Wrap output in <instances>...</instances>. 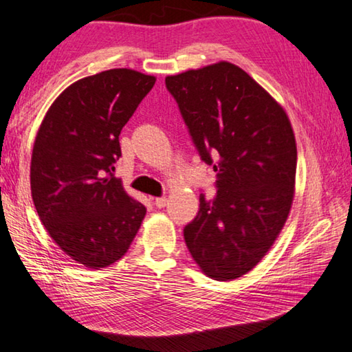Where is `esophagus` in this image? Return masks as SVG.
<instances>
[{
    "instance_id": "1",
    "label": "esophagus",
    "mask_w": 352,
    "mask_h": 352,
    "mask_svg": "<svg viewBox=\"0 0 352 352\" xmlns=\"http://www.w3.org/2000/svg\"><path fill=\"white\" fill-rule=\"evenodd\" d=\"M154 204H155V207H157V209H164V207L168 204V199H166L165 197H160V198H155L154 199Z\"/></svg>"
}]
</instances>
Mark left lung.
Returning a JSON list of instances; mask_svg holds the SVG:
<instances>
[{
  "label": "left lung",
  "mask_w": 352,
  "mask_h": 352,
  "mask_svg": "<svg viewBox=\"0 0 352 352\" xmlns=\"http://www.w3.org/2000/svg\"><path fill=\"white\" fill-rule=\"evenodd\" d=\"M192 140L217 173L212 199L184 239L199 268L232 280L262 261L284 228L295 197L296 142L278 101L230 62L166 76Z\"/></svg>",
  "instance_id": "left-lung-1"
}]
</instances>
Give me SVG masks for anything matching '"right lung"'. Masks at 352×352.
<instances>
[{
  "mask_svg": "<svg viewBox=\"0 0 352 352\" xmlns=\"http://www.w3.org/2000/svg\"><path fill=\"white\" fill-rule=\"evenodd\" d=\"M155 82L113 68L76 80L40 124L31 159V193L50 237L73 261L104 268L122 258L146 209L113 176L120 132Z\"/></svg>",
  "mask_w": 352,
  "mask_h": 352,
  "instance_id": "add662e5",
  "label": "right lung"
}]
</instances>
